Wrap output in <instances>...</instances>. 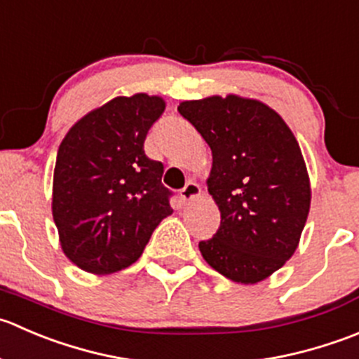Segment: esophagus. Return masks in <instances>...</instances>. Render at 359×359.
<instances>
[{
    "label": "esophagus",
    "mask_w": 359,
    "mask_h": 359,
    "mask_svg": "<svg viewBox=\"0 0 359 359\" xmlns=\"http://www.w3.org/2000/svg\"><path fill=\"white\" fill-rule=\"evenodd\" d=\"M201 194H202L201 187H198L195 181H188L187 187L180 191V197L183 202H190V201H195V198L201 197Z\"/></svg>",
    "instance_id": "34e87169"
}]
</instances>
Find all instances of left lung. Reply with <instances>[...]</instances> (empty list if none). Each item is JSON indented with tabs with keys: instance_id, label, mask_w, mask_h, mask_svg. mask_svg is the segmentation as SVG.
<instances>
[{
	"instance_id": "1",
	"label": "left lung",
	"mask_w": 359,
	"mask_h": 359,
	"mask_svg": "<svg viewBox=\"0 0 359 359\" xmlns=\"http://www.w3.org/2000/svg\"><path fill=\"white\" fill-rule=\"evenodd\" d=\"M178 111L212 151L205 183L222 223L198 243L202 258L230 281L257 285L293 257L307 222L311 180L299 141L258 99L209 95Z\"/></svg>"
}]
</instances>
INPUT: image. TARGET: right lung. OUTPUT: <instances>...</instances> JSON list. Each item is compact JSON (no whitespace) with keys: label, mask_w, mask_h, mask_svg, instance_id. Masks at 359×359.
Instances as JSON below:
<instances>
[{"label":"right lung","mask_w":359,"mask_h":359,"mask_svg":"<svg viewBox=\"0 0 359 359\" xmlns=\"http://www.w3.org/2000/svg\"><path fill=\"white\" fill-rule=\"evenodd\" d=\"M161 95H118L81 116L64 136L52 184V216L64 255L81 271L113 274L133 265L172 212L164 165L144 140L164 113Z\"/></svg>","instance_id":"right-lung-1"}]
</instances>
